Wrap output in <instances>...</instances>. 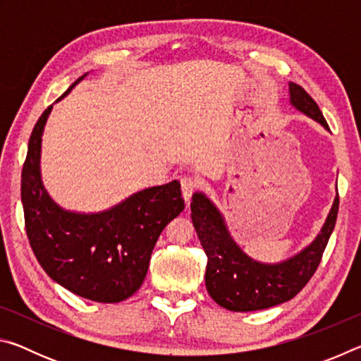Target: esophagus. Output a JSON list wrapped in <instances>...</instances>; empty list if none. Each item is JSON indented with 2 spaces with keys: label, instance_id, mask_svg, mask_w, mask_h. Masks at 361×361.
Segmentation results:
<instances>
[{
  "label": "esophagus",
  "instance_id": "obj_1",
  "mask_svg": "<svg viewBox=\"0 0 361 361\" xmlns=\"http://www.w3.org/2000/svg\"><path fill=\"white\" fill-rule=\"evenodd\" d=\"M197 186H199V181H197V178H195V176H192V175L183 176V178H181V191H183V197H185L186 202L191 200V195H192L195 189H197Z\"/></svg>",
  "mask_w": 361,
  "mask_h": 361
}]
</instances>
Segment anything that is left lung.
Returning a JSON list of instances; mask_svg holds the SVG:
<instances>
[{
    "label": "left lung",
    "mask_w": 361,
    "mask_h": 361,
    "mask_svg": "<svg viewBox=\"0 0 361 361\" xmlns=\"http://www.w3.org/2000/svg\"><path fill=\"white\" fill-rule=\"evenodd\" d=\"M290 102L299 111L329 130L320 108L305 90L290 82ZM339 210L336 195L331 212L320 234L307 248L279 264H262L250 258L232 240L221 213L202 192L191 202V219L207 255L205 285L213 301L234 312H252L272 307L295 298L319 267Z\"/></svg>",
    "instance_id": "1"
}]
</instances>
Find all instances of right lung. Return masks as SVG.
I'll return each instance as SVG.
<instances>
[{"label": "right lung", "mask_w": 361, "mask_h": 361, "mask_svg": "<svg viewBox=\"0 0 361 361\" xmlns=\"http://www.w3.org/2000/svg\"><path fill=\"white\" fill-rule=\"evenodd\" d=\"M51 109L52 105L36 122L22 169L30 245L47 276L66 290L90 301L121 302L142 286L159 235L185 209L180 181L143 189L102 213L60 209L46 192L39 172L41 137Z\"/></svg>", "instance_id": "obj_1"}]
</instances>
